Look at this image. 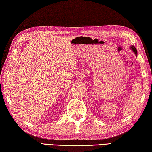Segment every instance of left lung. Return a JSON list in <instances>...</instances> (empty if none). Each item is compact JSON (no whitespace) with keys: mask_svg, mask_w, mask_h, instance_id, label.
Returning a JSON list of instances; mask_svg holds the SVG:
<instances>
[{"mask_svg":"<svg viewBox=\"0 0 152 152\" xmlns=\"http://www.w3.org/2000/svg\"><path fill=\"white\" fill-rule=\"evenodd\" d=\"M131 49H132V50H133L134 52V53H135V55H137V49H136V48H135L134 46H131Z\"/></svg>","mask_w":152,"mask_h":152,"instance_id":"1","label":"left lung"}]
</instances>
